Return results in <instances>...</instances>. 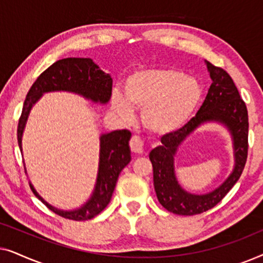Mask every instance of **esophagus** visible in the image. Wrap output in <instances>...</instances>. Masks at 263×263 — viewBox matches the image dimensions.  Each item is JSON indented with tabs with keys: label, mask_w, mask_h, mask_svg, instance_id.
<instances>
[{
	"label": "esophagus",
	"mask_w": 263,
	"mask_h": 263,
	"mask_svg": "<svg viewBox=\"0 0 263 263\" xmlns=\"http://www.w3.org/2000/svg\"><path fill=\"white\" fill-rule=\"evenodd\" d=\"M129 146H130V149L133 153L135 154L143 153V142L140 140V138H138V136H133L130 139V142H129Z\"/></svg>",
	"instance_id": "34e87169"
}]
</instances>
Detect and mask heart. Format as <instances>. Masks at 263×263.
I'll return each mask as SVG.
<instances>
[{
    "label": "heart",
    "instance_id": "b5f03b06",
    "mask_svg": "<svg viewBox=\"0 0 263 263\" xmlns=\"http://www.w3.org/2000/svg\"><path fill=\"white\" fill-rule=\"evenodd\" d=\"M124 97L111 96V109L124 121L133 118V109L141 110V122L157 135L174 133L188 123L202 98L195 79L175 69L136 71L124 82Z\"/></svg>",
    "mask_w": 263,
    "mask_h": 263
}]
</instances>
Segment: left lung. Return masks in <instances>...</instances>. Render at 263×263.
Segmentation results:
<instances>
[{
    "instance_id": "obj_1",
    "label": "left lung",
    "mask_w": 263,
    "mask_h": 263,
    "mask_svg": "<svg viewBox=\"0 0 263 263\" xmlns=\"http://www.w3.org/2000/svg\"><path fill=\"white\" fill-rule=\"evenodd\" d=\"M212 85L202 106L184 127L161 136V146L153 148L149 160L153 166V184L158 201L168 212L178 215L203 213L224 199L242 175L248 157V110L240 98L231 77L222 69L204 61ZM208 121L220 123L228 129L233 138L235 166L226 182L207 194L188 193L175 178L174 156L178 147L196 130Z\"/></svg>"
}]
</instances>
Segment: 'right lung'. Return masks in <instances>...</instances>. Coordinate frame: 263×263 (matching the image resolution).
<instances>
[{
	"label": "right lung",
	"instance_id": "1",
	"mask_svg": "<svg viewBox=\"0 0 263 263\" xmlns=\"http://www.w3.org/2000/svg\"><path fill=\"white\" fill-rule=\"evenodd\" d=\"M71 92L84 97L93 103L106 104L111 98L112 79L110 74L103 71L91 59L60 60L51 64L39 75L28 91L25 99L23 112L17 125V143L23 152V134L32 106L48 92ZM132 133L127 129L114 130L100 135L99 167L92 195L81 207L73 211H63L51 206L37 193L30 182L32 192L53 213L71 220L84 221L98 215L107 204L116 186L121 171L130 161L129 140ZM26 172V167H25Z\"/></svg>",
	"mask_w": 263,
	"mask_h": 263
}]
</instances>
